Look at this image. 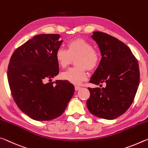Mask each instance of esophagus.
<instances>
[{"label":"esophagus","mask_w":148,"mask_h":148,"mask_svg":"<svg viewBox=\"0 0 148 148\" xmlns=\"http://www.w3.org/2000/svg\"><path fill=\"white\" fill-rule=\"evenodd\" d=\"M80 88H81V87L79 86H75V90H76V91L79 90Z\"/></svg>","instance_id":"obj_1"}]
</instances>
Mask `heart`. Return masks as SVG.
Here are the masks:
<instances>
[{
	"label": "heart",
	"mask_w": 148,
	"mask_h": 148,
	"mask_svg": "<svg viewBox=\"0 0 148 148\" xmlns=\"http://www.w3.org/2000/svg\"><path fill=\"white\" fill-rule=\"evenodd\" d=\"M57 64L65 68L74 60L77 67L63 72L60 77L63 80L73 84H79L87 78L86 68L93 70L100 62V54L93 48L90 42L83 38H76L69 41L67 49L58 48L55 54Z\"/></svg>",
	"instance_id": "obj_1"
}]
</instances>
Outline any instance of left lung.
Wrapping results in <instances>:
<instances>
[{
  "instance_id": "8db88e82",
  "label": "left lung",
  "mask_w": 148,
  "mask_h": 148,
  "mask_svg": "<svg viewBox=\"0 0 148 148\" xmlns=\"http://www.w3.org/2000/svg\"><path fill=\"white\" fill-rule=\"evenodd\" d=\"M100 50L101 59L90 82L105 83V88H88L86 106L92 114L108 120L117 118L130 108L140 83L137 60L130 48L117 38L95 31L91 36Z\"/></svg>"
}]
</instances>
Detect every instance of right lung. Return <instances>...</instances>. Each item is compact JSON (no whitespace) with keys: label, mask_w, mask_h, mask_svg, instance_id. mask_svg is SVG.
<instances>
[{"label":"right lung","mask_w":148,"mask_h":148,"mask_svg":"<svg viewBox=\"0 0 148 148\" xmlns=\"http://www.w3.org/2000/svg\"><path fill=\"white\" fill-rule=\"evenodd\" d=\"M58 34L35 35L14 52L8 67V81L18 107L35 121L60 117L72 98L75 87L67 81H52L59 73L55 54L63 40ZM55 83V82H54Z\"/></svg>","instance_id":"1"}]
</instances>
